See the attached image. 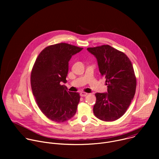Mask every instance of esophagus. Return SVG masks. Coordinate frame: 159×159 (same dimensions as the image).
Instances as JSON below:
<instances>
[{
  "instance_id": "1",
  "label": "esophagus",
  "mask_w": 159,
  "mask_h": 159,
  "mask_svg": "<svg viewBox=\"0 0 159 159\" xmlns=\"http://www.w3.org/2000/svg\"><path fill=\"white\" fill-rule=\"evenodd\" d=\"M87 93H85V92H81L80 93V96H82V97H85V96H87Z\"/></svg>"
}]
</instances>
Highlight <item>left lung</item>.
Returning a JSON list of instances; mask_svg holds the SVG:
<instances>
[{
  "mask_svg": "<svg viewBox=\"0 0 159 159\" xmlns=\"http://www.w3.org/2000/svg\"><path fill=\"white\" fill-rule=\"evenodd\" d=\"M87 50L97 58L107 85V93L95 94L94 114L102 121H115L126 112L135 94L137 79L133 65L123 52L107 44Z\"/></svg>",
  "mask_w": 159,
  "mask_h": 159,
  "instance_id": "left-lung-1",
  "label": "left lung"
}]
</instances>
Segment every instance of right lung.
<instances>
[{
	"label": "right lung",
	"instance_id": "1",
	"mask_svg": "<svg viewBox=\"0 0 159 159\" xmlns=\"http://www.w3.org/2000/svg\"><path fill=\"white\" fill-rule=\"evenodd\" d=\"M83 48L65 43L50 45L37 57L31 74L36 102L48 119L62 123L72 118L80 101L78 93L67 91L66 77L71 57Z\"/></svg>",
	"mask_w": 159,
	"mask_h": 159
}]
</instances>
